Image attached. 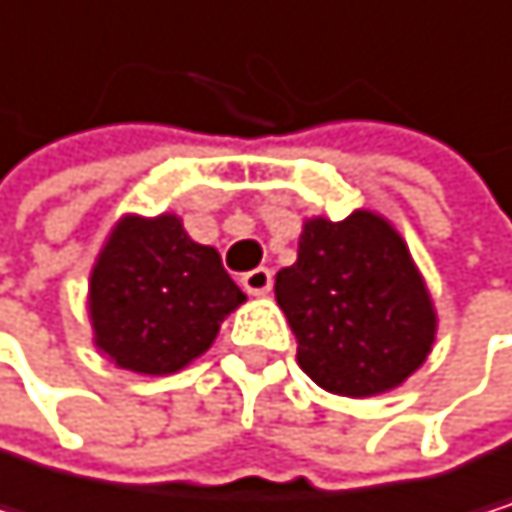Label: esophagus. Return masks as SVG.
<instances>
[{
    "label": "esophagus",
    "instance_id": "34e87169",
    "mask_svg": "<svg viewBox=\"0 0 512 512\" xmlns=\"http://www.w3.org/2000/svg\"><path fill=\"white\" fill-rule=\"evenodd\" d=\"M242 288H245L248 294H267V291L273 288V273H270L267 267L248 270V273L242 276Z\"/></svg>",
    "mask_w": 512,
    "mask_h": 512
}]
</instances>
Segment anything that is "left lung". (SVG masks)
Returning <instances> with one entry per match:
<instances>
[{"instance_id": "left-lung-1", "label": "left lung", "mask_w": 512, "mask_h": 512, "mask_svg": "<svg viewBox=\"0 0 512 512\" xmlns=\"http://www.w3.org/2000/svg\"><path fill=\"white\" fill-rule=\"evenodd\" d=\"M276 301L298 338V365L350 399L399 387L436 338V310L408 245L365 208L304 224L298 261L276 273Z\"/></svg>"}]
</instances>
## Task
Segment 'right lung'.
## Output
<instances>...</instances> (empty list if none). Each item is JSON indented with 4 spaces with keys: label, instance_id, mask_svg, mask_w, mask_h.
I'll return each mask as SVG.
<instances>
[{
    "label": "right lung",
    "instance_id": "obj_1",
    "mask_svg": "<svg viewBox=\"0 0 512 512\" xmlns=\"http://www.w3.org/2000/svg\"><path fill=\"white\" fill-rule=\"evenodd\" d=\"M242 301L221 254L193 242L178 214H125L88 282L94 347L137 375H174L190 365Z\"/></svg>",
    "mask_w": 512,
    "mask_h": 512
}]
</instances>
